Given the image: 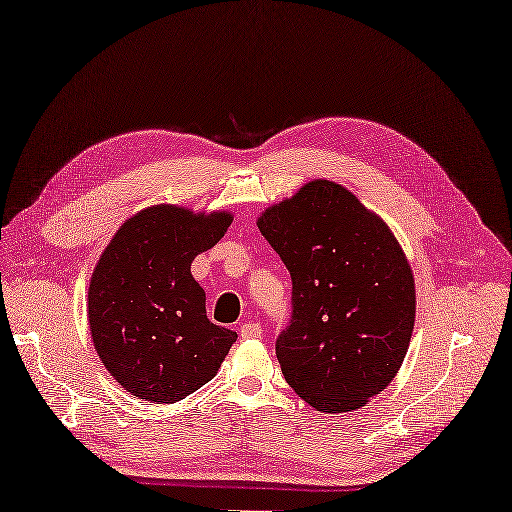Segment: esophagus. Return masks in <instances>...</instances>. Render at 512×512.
I'll return each instance as SVG.
<instances>
[{"instance_id":"esophagus-1","label":"esophagus","mask_w":512,"mask_h":512,"mask_svg":"<svg viewBox=\"0 0 512 512\" xmlns=\"http://www.w3.org/2000/svg\"><path fill=\"white\" fill-rule=\"evenodd\" d=\"M239 332H241V339H260V337H262L260 324H252V322L243 324V326L239 328Z\"/></svg>"}]
</instances>
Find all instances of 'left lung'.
<instances>
[{
    "label": "left lung",
    "instance_id": "1",
    "mask_svg": "<svg viewBox=\"0 0 512 512\" xmlns=\"http://www.w3.org/2000/svg\"><path fill=\"white\" fill-rule=\"evenodd\" d=\"M256 224L292 277V322L275 345L288 385L322 413L364 407L409 351L417 301L407 254L330 180L307 182Z\"/></svg>",
    "mask_w": 512,
    "mask_h": 512
}]
</instances>
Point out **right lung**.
Masks as SVG:
<instances>
[{"mask_svg":"<svg viewBox=\"0 0 512 512\" xmlns=\"http://www.w3.org/2000/svg\"><path fill=\"white\" fill-rule=\"evenodd\" d=\"M231 211L161 203L125 220L88 286V328L110 375L131 396L173 404L216 377L237 332L209 322L190 273L224 237Z\"/></svg>","mask_w":512,"mask_h":512,"instance_id":"add662e5","label":"right lung"}]
</instances>
